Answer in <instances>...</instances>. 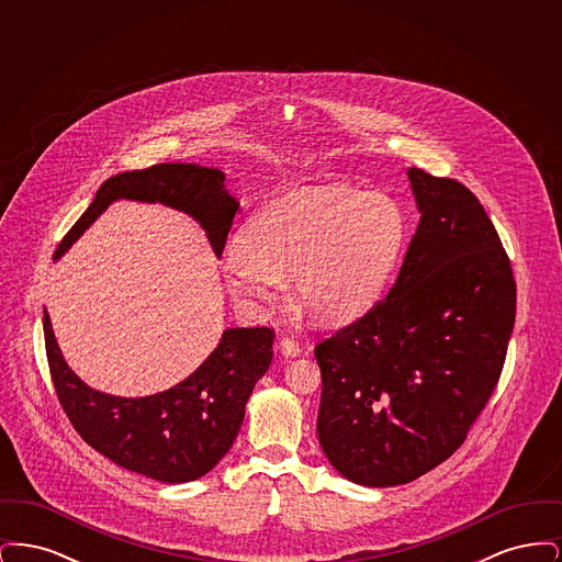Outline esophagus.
<instances>
[{
	"label": "esophagus",
	"instance_id": "34e87169",
	"mask_svg": "<svg viewBox=\"0 0 562 562\" xmlns=\"http://www.w3.org/2000/svg\"><path fill=\"white\" fill-rule=\"evenodd\" d=\"M278 348L282 351V356H286V358H296L303 348H301V344L294 339V337H282L280 341H278Z\"/></svg>",
	"mask_w": 562,
	"mask_h": 562
}]
</instances>
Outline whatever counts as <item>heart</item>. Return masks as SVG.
I'll return each instance as SVG.
<instances>
[{"label":"heart","instance_id":"b5f03b06","mask_svg":"<svg viewBox=\"0 0 562 562\" xmlns=\"http://www.w3.org/2000/svg\"><path fill=\"white\" fill-rule=\"evenodd\" d=\"M406 236V214L390 195L348 186L296 189L229 240L223 276L241 301H269L282 276H293L294 294L314 318L348 322L383 291Z\"/></svg>","mask_w":562,"mask_h":562}]
</instances>
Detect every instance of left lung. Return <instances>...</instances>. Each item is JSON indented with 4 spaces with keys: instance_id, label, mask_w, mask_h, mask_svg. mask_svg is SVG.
<instances>
[{
    "instance_id": "left-lung-1",
    "label": "left lung",
    "mask_w": 562,
    "mask_h": 562,
    "mask_svg": "<svg viewBox=\"0 0 562 562\" xmlns=\"http://www.w3.org/2000/svg\"><path fill=\"white\" fill-rule=\"evenodd\" d=\"M406 175L422 218L394 286L314 349L322 451L364 486L415 481L463 445L516 318L508 255L479 198L422 168Z\"/></svg>"
}]
</instances>
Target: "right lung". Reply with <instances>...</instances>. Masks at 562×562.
Returning <instances> with one entry per match:
<instances>
[{
	"instance_id": "1",
	"label": "right lung",
	"mask_w": 562,
	"mask_h": 562,
	"mask_svg": "<svg viewBox=\"0 0 562 562\" xmlns=\"http://www.w3.org/2000/svg\"><path fill=\"white\" fill-rule=\"evenodd\" d=\"M160 202L193 216L221 257L240 202L225 175L198 164H156L122 172L97 191L88 211L58 244L54 259L115 200ZM46 356L63 411L81 438L113 463L154 481H198L232 449L244 406L271 364L273 330L227 328L213 353L179 385L145 398H120L86 385L65 362L44 310Z\"/></svg>"
}]
</instances>
